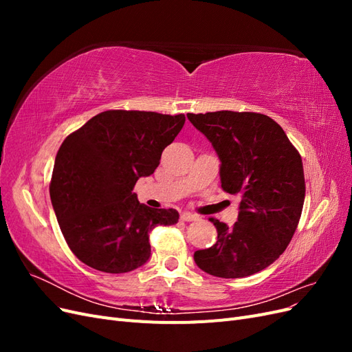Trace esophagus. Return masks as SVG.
<instances>
[{"instance_id": "34e87169", "label": "esophagus", "mask_w": 352, "mask_h": 352, "mask_svg": "<svg viewBox=\"0 0 352 352\" xmlns=\"http://www.w3.org/2000/svg\"><path fill=\"white\" fill-rule=\"evenodd\" d=\"M197 219H198L197 214H192V212H188V211H184L182 214H180V220H184V221H192Z\"/></svg>"}]
</instances>
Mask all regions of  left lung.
<instances>
[{
  "label": "left lung",
  "mask_w": 352,
  "mask_h": 352,
  "mask_svg": "<svg viewBox=\"0 0 352 352\" xmlns=\"http://www.w3.org/2000/svg\"><path fill=\"white\" fill-rule=\"evenodd\" d=\"M221 162V188L241 197L232 228L210 219L217 242L194 254L201 270L238 279L269 267L289 245L301 219L305 180L302 160L282 127L252 111L188 113Z\"/></svg>",
  "instance_id": "8db88e82"
}]
</instances>
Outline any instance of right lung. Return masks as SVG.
Returning a JSON list of instances; mask_svg holds the SVG:
<instances>
[{"instance_id":"1","label":"right lung","mask_w":352,"mask_h":352,"mask_svg":"<svg viewBox=\"0 0 352 352\" xmlns=\"http://www.w3.org/2000/svg\"><path fill=\"white\" fill-rule=\"evenodd\" d=\"M185 124V114L109 110L63 141L50 195L69 248L89 267L127 273L151 255L150 232L176 225L173 208H150L132 192Z\"/></svg>"}]
</instances>
